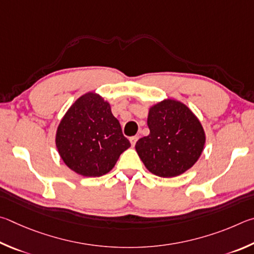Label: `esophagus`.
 Returning a JSON list of instances; mask_svg holds the SVG:
<instances>
[{"instance_id": "34e87169", "label": "esophagus", "mask_w": 254, "mask_h": 254, "mask_svg": "<svg viewBox=\"0 0 254 254\" xmlns=\"http://www.w3.org/2000/svg\"><path fill=\"white\" fill-rule=\"evenodd\" d=\"M138 140V137L137 136H132V137H130L129 138V141H130V144H131V146H135V144H136V141Z\"/></svg>"}]
</instances>
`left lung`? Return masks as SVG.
Wrapping results in <instances>:
<instances>
[{"mask_svg":"<svg viewBox=\"0 0 254 254\" xmlns=\"http://www.w3.org/2000/svg\"><path fill=\"white\" fill-rule=\"evenodd\" d=\"M149 135L135 145L145 167L159 177H175L198 161L205 145L201 122L182 101L164 99L149 107Z\"/></svg>","mask_w":254,"mask_h":254,"instance_id":"1","label":"left lung"}]
</instances>
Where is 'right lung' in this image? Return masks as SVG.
<instances>
[{"mask_svg": "<svg viewBox=\"0 0 254 254\" xmlns=\"http://www.w3.org/2000/svg\"><path fill=\"white\" fill-rule=\"evenodd\" d=\"M56 146L71 171L99 177L113 170L130 143L123 135L109 102L99 93L89 91L80 96L60 120Z\"/></svg>", "mask_w": 254, "mask_h": 254, "instance_id": "add662e5", "label": "right lung"}]
</instances>
